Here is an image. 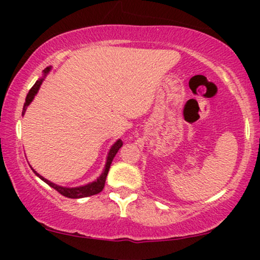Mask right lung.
<instances>
[{
	"mask_svg": "<svg viewBox=\"0 0 260 260\" xmlns=\"http://www.w3.org/2000/svg\"><path fill=\"white\" fill-rule=\"evenodd\" d=\"M50 68L47 67L46 70L44 71V77L46 76L47 73H49ZM44 78H40L39 80H37V83H35L34 85L31 86V89L29 90L28 95H26L25 98V104L24 106H23V112L22 115H24L26 107L29 106V104L31 103L32 99H34V96L37 95V92L39 90V88H40L41 83H43ZM123 145V143H122L121 139H118L117 142L115 143V144L112 145L111 149H110L109 151V155H107V160H106V165H105V169H104L103 174L100 175V177L96 178V181L91 182V183H88L85 184V186H80V187H74V188H67V187H61V186H57V184L52 183V182H50L49 180H46V178H44L43 176H40L38 174L37 171H32L35 172V175L38 176V177H40L41 180L44 182H46L47 184H49L50 187H52L53 189H56L59 194L67 197V198H73V199H78V198H84V197H89V196H94V194H98V193H100L101 190L104 189V186H105V181H106V176L109 174V170H110V166H111V162L113 160V157H115V155L117 154V151L120 150V148Z\"/></svg>",
	"mask_w": 260,
	"mask_h": 260,
	"instance_id": "1",
	"label": "right lung"
}]
</instances>
